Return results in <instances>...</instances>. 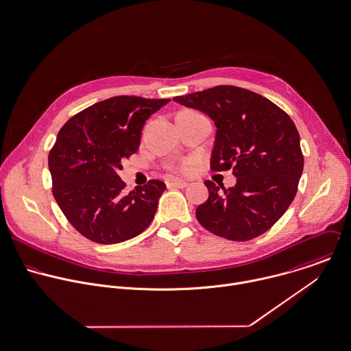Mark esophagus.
I'll use <instances>...</instances> for the list:
<instances>
[{"label": "esophagus", "instance_id": "1", "mask_svg": "<svg viewBox=\"0 0 351 351\" xmlns=\"http://www.w3.org/2000/svg\"><path fill=\"white\" fill-rule=\"evenodd\" d=\"M168 187L171 189H186L189 186L187 182H183V180H178V179H173V180H169L168 183Z\"/></svg>", "mask_w": 351, "mask_h": 351}]
</instances>
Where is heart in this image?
<instances>
[{"instance_id": "1", "label": "heart", "mask_w": 351, "mask_h": 351, "mask_svg": "<svg viewBox=\"0 0 351 351\" xmlns=\"http://www.w3.org/2000/svg\"><path fill=\"white\" fill-rule=\"evenodd\" d=\"M182 172H189L191 169V161H184L180 168H179Z\"/></svg>"}]
</instances>
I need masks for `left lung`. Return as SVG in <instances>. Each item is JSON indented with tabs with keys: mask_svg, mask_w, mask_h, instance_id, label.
Returning <instances> with one entry per match:
<instances>
[{
	"mask_svg": "<svg viewBox=\"0 0 351 351\" xmlns=\"http://www.w3.org/2000/svg\"><path fill=\"white\" fill-rule=\"evenodd\" d=\"M210 117L217 132L211 171L233 169L236 184L221 192L211 180L209 198L195 211L211 233L247 241L269 230L293 202L304 169L300 134L290 117L269 99L233 85L173 97Z\"/></svg>",
	"mask_w": 351,
	"mask_h": 351,
	"instance_id": "left-lung-1",
	"label": "left lung"
}]
</instances>
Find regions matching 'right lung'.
<instances>
[{
	"instance_id": "right-lung-1",
	"label": "right lung",
	"mask_w": 351,
	"mask_h": 351,
	"mask_svg": "<svg viewBox=\"0 0 351 351\" xmlns=\"http://www.w3.org/2000/svg\"><path fill=\"white\" fill-rule=\"evenodd\" d=\"M168 101L115 96L78 112L60 130L49 154L53 195L84 237L122 243L153 221L165 183L149 180L125 194L117 171L138 150L145 122Z\"/></svg>"
}]
</instances>
